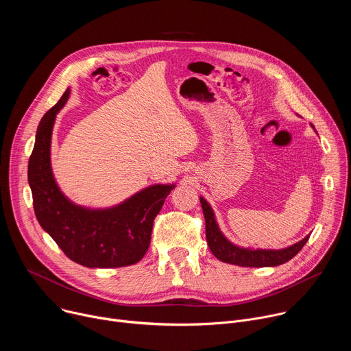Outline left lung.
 Returning a JSON list of instances; mask_svg holds the SVG:
<instances>
[{
	"label": "left lung",
	"instance_id": "1",
	"mask_svg": "<svg viewBox=\"0 0 351 351\" xmlns=\"http://www.w3.org/2000/svg\"><path fill=\"white\" fill-rule=\"evenodd\" d=\"M199 203H202L203 214L206 218V237H207L208 247L213 252V254L222 263H228L239 267H250V268L276 267L291 260L300 250L304 247V244L310 237V234H307L300 241L279 250L241 247L232 243L221 232L214 210L211 208L207 199L204 197H199Z\"/></svg>",
	"mask_w": 351,
	"mask_h": 351
}]
</instances>
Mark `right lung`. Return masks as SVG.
Here are the masks:
<instances>
[{"label":"right lung","mask_w":351,"mask_h":351,"mask_svg":"<svg viewBox=\"0 0 351 351\" xmlns=\"http://www.w3.org/2000/svg\"><path fill=\"white\" fill-rule=\"evenodd\" d=\"M71 88L40 121L27 180L40 226L68 258L87 268H119L138 263L152 240L153 222L175 183H157L108 208L77 206L61 191L51 168V137L57 114Z\"/></svg>","instance_id":"right-lung-1"}]
</instances>
